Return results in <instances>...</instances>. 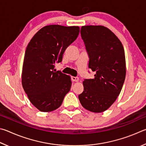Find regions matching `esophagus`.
<instances>
[{
    "label": "esophagus",
    "instance_id": "obj_1",
    "mask_svg": "<svg viewBox=\"0 0 146 146\" xmlns=\"http://www.w3.org/2000/svg\"><path fill=\"white\" fill-rule=\"evenodd\" d=\"M71 80L72 81H76V82H77V81H79V78L78 77H74V76H72V77H71Z\"/></svg>",
    "mask_w": 146,
    "mask_h": 146
}]
</instances>
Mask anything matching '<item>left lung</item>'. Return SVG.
Segmentation results:
<instances>
[{
	"label": "left lung",
	"mask_w": 146,
	"mask_h": 146,
	"mask_svg": "<svg viewBox=\"0 0 146 146\" xmlns=\"http://www.w3.org/2000/svg\"><path fill=\"white\" fill-rule=\"evenodd\" d=\"M94 79H85L78 96L83 108L101 113L111 106L121 93L126 77V60L122 43L113 33L101 25L81 28Z\"/></svg>",
	"instance_id": "obj_1"
}]
</instances>
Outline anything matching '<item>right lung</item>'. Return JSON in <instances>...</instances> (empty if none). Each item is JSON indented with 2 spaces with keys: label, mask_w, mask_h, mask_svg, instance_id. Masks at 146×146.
Listing matches in <instances>:
<instances>
[{
  "label": "right lung",
  "mask_w": 146,
  "mask_h": 146,
  "mask_svg": "<svg viewBox=\"0 0 146 146\" xmlns=\"http://www.w3.org/2000/svg\"><path fill=\"white\" fill-rule=\"evenodd\" d=\"M79 33L78 26L47 25L36 33L27 45L22 67V86L31 103L41 111L58 108L70 90V76L56 71L54 64L61 62L65 49Z\"/></svg>",
  "instance_id": "obj_1"
}]
</instances>
